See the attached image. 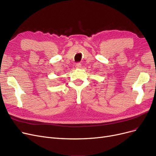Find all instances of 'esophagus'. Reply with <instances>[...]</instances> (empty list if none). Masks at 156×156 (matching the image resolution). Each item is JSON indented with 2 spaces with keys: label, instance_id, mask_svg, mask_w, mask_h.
Listing matches in <instances>:
<instances>
[{
  "label": "esophagus",
  "instance_id": "obj_1",
  "mask_svg": "<svg viewBox=\"0 0 156 156\" xmlns=\"http://www.w3.org/2000/svg\"><path fill=\"white\" fill-rule=\"evenodd\" d=\"M75 67H76V69H80L82 67V65H81V63H77L76 64V66H75Z\"/></svg>",
  "mask_w": 156,
  "mask_h": 156
}]
</instances>
